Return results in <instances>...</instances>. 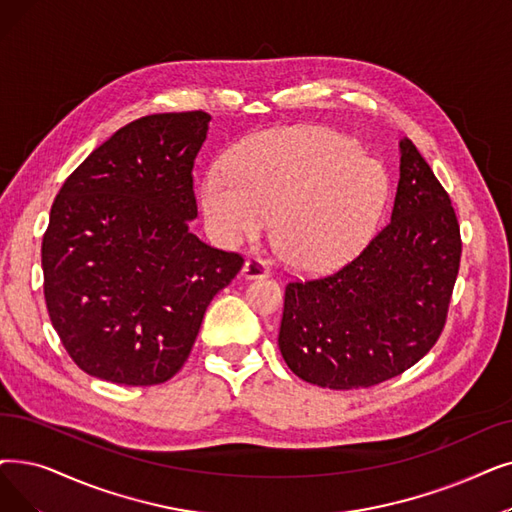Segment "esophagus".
<instances>
[{"instance_id": "obj_1", "label": "esophagus", "mask_w": 512, "mask_h": 512, "mask_svg": "<svg viewBox=\"0 0 512 512\" xmlns=\"http://www.w3.org/2000/svg\"><path fill=\"white\" fill-rule=\"evenodd\" d=\"M270 274V268L265 265L261 259H247L242 265V276L249 278V280H255V278H265Z\"/></svg>"}]
</instances>
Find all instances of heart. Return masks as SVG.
<instances>
[{"instance_id":"obj_1","label":"heart","mask_w":512,"mask_h":512,"mask_svg":"<svg viewBox=\"0 0 512 512\" xmlns=\"http://www.w3.org/2000/svg\"><path fill=\"white\" fill-rule=\"evenodd\" d=\"M349 138L284 127L238 144L203 182V213L226 247L261 236L274 219L280 257L326 272L358 255L387 203V177Z\"/></svg>"}]
</instances>
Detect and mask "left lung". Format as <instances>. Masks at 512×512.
<instances>
[{
    "label": "left lung",
    "instance_id": "8db88e82",
    "mask_svg": "<svg viewBox=\"0 0 512 512\" xmlns=\"http://www.w3.org/2000/svg\"><path fill=\"white\" fill-rule=\"evenodd\" d=\"M399 152L389 224L341 270L286 284L278 347L311 385L345 391L389 381L425 358L446 326L460 226L416 146L404 138Z\"/></svg>",
    "mask_w": 512,
    "mask_h": 512
}]
</instances>
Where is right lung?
<instances>
[{"label": "right lung", "instance_id": "add662e5", "mask_svg": "<svg viewBox=\"0 0 512 512\" xmlns=\"http://www.w3.org/2000/svg\"><path fill=\"white\" fill-rule=\"evenodd\" d=\"M211 117L148 115L121 127L62 184L41 242L43 295L71 360L146 387L184 366L211 299L242 255L190 232L192 169Z\"/></svg>", "mask_w": 512, "mask_h": 512}]
</instances>
